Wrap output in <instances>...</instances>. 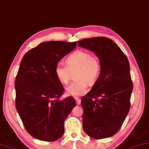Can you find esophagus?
Wrapping results in <instances>:
<instances>
[{"instance_id":"esophagus-1","label":"esophagus","mask_w":149,"mask_h":149,"mask_svg":"<svg viewBox=\"0 0 149 149\" xmlns=\"http://www.w3.org/2000/svg\"><path fill=\"white\" fill-rule=\"evenodd\" d=\"M75 100H76V102L77 105H80V104H81V100H80V98L76 97V99H75Z\"/></svg>"}]
</instances>
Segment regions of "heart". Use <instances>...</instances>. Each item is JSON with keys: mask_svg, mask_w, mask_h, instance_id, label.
<instances>
[{"mask_svg": "<svg viewBox=\"0 0 149 149\" xmlns=\"http://www.w3.org/2000/svg\"><path fill=\"white\" fill-rule=\"evenodd\" d=\"M67 65L58 63L55 67V74L63 84H68L72 71L78 69L76 78L78 80L71 83L66 88L67 95L74 97L82 96L88 91V83L96 82L101 73L100 61L88 52L76 50L66 59Z\"/></svg>", "mask_w": 149, "mask_h": 149, "instance_id": "b5f03b06", "label": "heart"}]
</instances>
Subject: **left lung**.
<instances>
[{
    "instance_id": "1",
    "label": "left lung",
    "mask_w": 149,
    "mask_h": 149,
    "mask_svg": "<svg viewBox=\"0 0 149 149\" xmlns=\"http://www.w3.org/2000/svg\"><path fill=\"white\" fill-rule=\"evenodd\" d=\"M78 44L93 52L101 64L98 79L81 100L83 130L95 139L109 138L120 130L130 110V63L117 44L107 37L84 39Z\"/></svg>"
}]
</instances>
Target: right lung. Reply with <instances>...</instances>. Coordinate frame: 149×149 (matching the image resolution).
<instances>
[{"label":"right lung","mask_w":149,"mask_h":149,"mask_svg":"<svg viewBox=\"0 0 149 149\" xmlns=\"http://www.w3.org/2000/svg\"><path fill=\"white\" fill-rule=\"evenodd\" d=\"M76 46L75 42L45 41L23 56L15 81V107L28 132L36 139L52 142L64 134V122L76 101L59 100L64 88L55 67Z\"/></svg>","instance_id":"obj_1"}]
</instances>
